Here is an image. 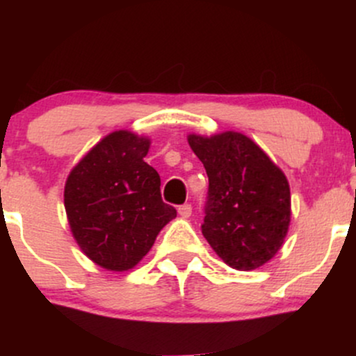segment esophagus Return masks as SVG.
Returning a JSON list of instances; mask_svg holds the SVG:
<instances>
[{"mask_svg": "<svg viewBox=\"0 0 356 356\" xmlns=\"http://www.w3.org/2000/svg\"><path fill=\"white\" fill-rule=\"evenodd\" d=\"M191 214H192V206H191V204H182V206H179V216H181L182 219L191 218Z\"/></svg>", "mask_w": 356, "mask_h": 356, "instance_id": "obj_1", "label": "esophagus"}]
</instances>
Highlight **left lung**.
<instances>
[{
    "instance_id": "8db88e82",
    "label": "left lung",
    "mask_w": 356,
    "mask_h": 356,
    "mask_svg": "<svg viewBox=\"0 0 356 356\" xmlns=\"http://www.w3.org/2000/svg\"><path fill=\"white\" fill-rule=\"evenodd\" d=\"M187 140L209 177L204 238L227 266L239 271L263 266L283 246L291 220L283 170L239 132L191 134Z\"/></svg>"
}]
</instances>
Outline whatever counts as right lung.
Here are the masks:
<instances>
[{"label":"right lung","instance_id":"add662e5","mask_svg":"<svg viewBox=\"0 0 356 356\" xmlns=\"http://www.w3.org/2000/svg\"><path fill=\"white\" fill-rule=\"evenodd\" d=\"M149 147V138L129 130L108 134L73 167L65 184L73 238L108 271L136 266L177 216L162 201L157 170L144 161Z\"/></svg>","mask_w":356,"mask_h":356}]
</instances>
